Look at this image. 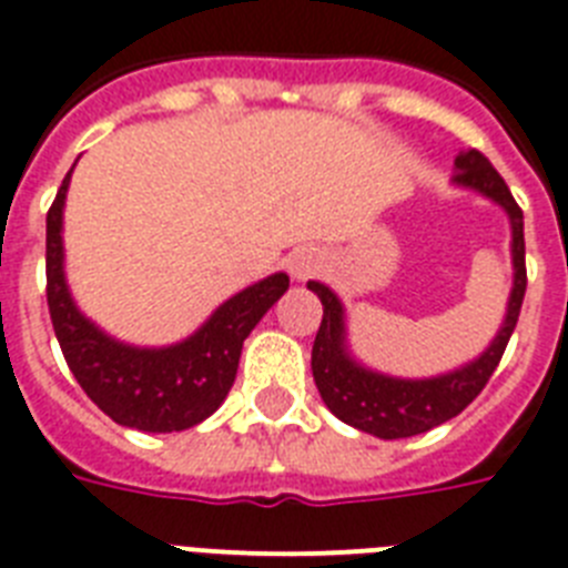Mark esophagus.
<instances>
[{
    "label": "esophagus",
    "instance_id": "obj_1",
    "mask_svg": "<svg viewBox=\"0 0 568 568\" xmlns=\"http://www.w3.org/2000/svg\"><path fill=\"white\" fill-rule=\"evenodd\" d=\"M322 266V255L320 252H313V248H302L296 255L290 257V272H293V278L305 281L311 278L313 272Z\"/></svg>",
    "mask_w": 568,
    "mask_h": 568
}]
</instances>
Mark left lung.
I'll return each mask as SVG.
<instances>
[{
	"mask_svg": "<svg viewBox=\"0 0 568 568\" xmlns=\"http://www.w3.org/2000/svg\"><path fill=\"white\" fill-rule=\"evenodd\" d=\"M455 181L464 187L480 190L484 196L505 207L514 225V293L507 305L505 325L493 339V346L484 352L475 363L464 369L448 372L439 378L428 381H398L378 375L357 366L352 357L343 352V307L337 296L325 284L311 281L307 287L320 296L322 302V325L316 331L311 352V369L316 389L328 410L357 430H366L381 439L416 437L425 430L437 428L443 422L464 410L475 402L480 389L493 378L498 361L505 355L510 334L519 322L521 298L528 287V270H525V229H521V207L516 205L514 193L498 175L496 166L487 161L478 149H464L457 155Z\"/></svg>",
	"mask_w": 568,
	"mask_h": 568,
	"instance_id": "left-lung-1",
	"label": "left lung"
}]
</instances>
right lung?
<instances>
[{
  "instance_id": "1",
  "label": "right lung",
  "mask_w": 568,
  "mask_h": 568,
  "mask_svg": "<svg viewBox=\"0 0 568 568\" xmlns=\"http://www.w3.org/2000/svg\"><path fill=\"white\" fill-rule=\"evenodd\" d=\"M70 172L47 213V302L67 366L113 422L152 434L184 430L225 402L248 331L270 311L290 278L284 272L229 298L190 339L170 348H131L90 325L63 281L61 213Z\"/></svg>"
}]
</instances>
